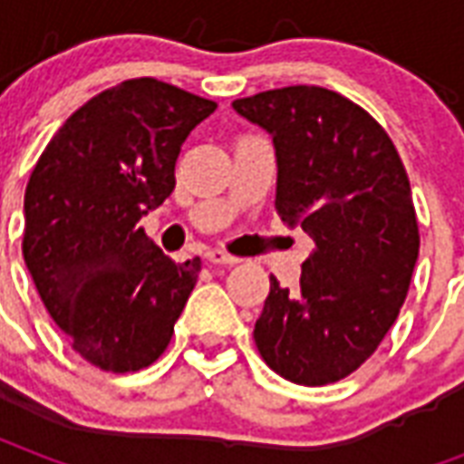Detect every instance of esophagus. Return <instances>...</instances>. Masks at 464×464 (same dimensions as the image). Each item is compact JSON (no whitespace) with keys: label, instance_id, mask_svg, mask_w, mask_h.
<instances>
[{"label":"esophagus","instance_id":"esophagus-1","mask_svg":"<svg viewBox=\"0 0 464 464\" xmlns=\"http://www.w3.org/2000/svg\"><path fill=\"white\" fill-rule=\"evenodd\" d=\"M206 258H208L211 263H216V266H236V263H238L236 256L221 251V248H213V251H208L206 253Z\"/></svg>","mask_w":464,"mask_h":464}]
</instances>
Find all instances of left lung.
Wrapping results in <instances>:
<instances>
[{
	"label": "left lung",
	"mask_w": 464,
	"mask_h": 464,
	"mask_svg": "<svg viewBox=\"0 0 464 464\" xmlns=\"http://www.w3.org/2000/svg\"><path fill=\"white\" fill-rule=\"evenodd\" d=\"M233 109L273 136L276 211L315 241L301 285L271 291L253 328L281 378L318 388L348 378L395 323L418 261L408 171L372 116L323 86H283Z\"/></svg>",
	"instance_id": "obj_1"
}]
</instances>
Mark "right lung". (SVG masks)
<instances>
[{"mask_svg": "<svg viewBox=\"0 0 464 464\" xmlns=\"http://www.w3.org/2000/svg\"><path fill=\"white\" fill-rule=\"evenodd\" d=\"M216 111L153 76L92 96L52 136L24 193L22 253L46 311L94 368L136 372L161 358L198 281L139 226L176 186V159Z\"/></svg>", "mask_w": 464, "mask_h": 464, "instance_id": "1", "label": "right lung"}]
</instances>
